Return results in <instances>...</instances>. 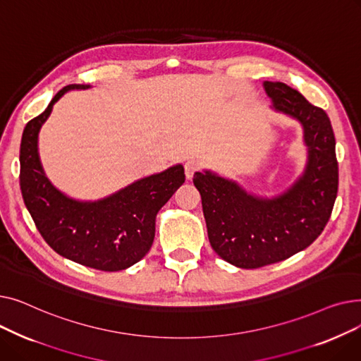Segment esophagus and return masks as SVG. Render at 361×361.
<instances>
[{
	"instance_id": "esophagus-1",
	"label": "esophagus",
	"mask_w": 361,
	"mask_h": 361,
	"mask_svg": "<svg viewBox=\"0 0 361 361\" xmlns=\"http://www.w3.org/2000/svg\"><path fill=\"white\" fill-rule=\"evenodd\" d=\"M200 168V164H199V161H196V159H188L185 164H184V171H185V177L190 180L193 176H195V173L196 171Z\"/></svg>"
}]
</instances>
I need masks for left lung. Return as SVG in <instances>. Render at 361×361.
<instances>
[{"label": "left lung", "instance_id": "8db88e82", "mask_svg": "<svg viewBox=\"0 0 361 361\" xmlns=\"http://www.w3.org/2000/svg\"><path fill=\"white\" fill-rule=\"evenodd\" d=\"M274 109L298 120L307 164L279 196L257 197L211 171L196 173L207 237L215 253L243 269H256L305 250L328 224L338 193L335 136L326 112L281 82H264Z\"/></svg>", "mask_w": 361, "mask_h": 361}]
</instances>
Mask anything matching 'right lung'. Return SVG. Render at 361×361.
<instances>
[{"label":"right lung","mask_w":361,"mask_h":361,"mask_svg":"<svg viewBox=\"0 0 361 361\" xmlns=\"http://www.w3.org/2000/svg\"><path fill=\"white\" fill-rule=\"evenodd\" d=\"M87 87L66 86L26 124L20 143V190L37 231L54 252L83 267L116 272L130 268L149 252L157 214L185 177L178 164L98 202H79L56 190L42 169L37 135L66 92Z\"/></svg>","instance_id":"right-lung-1"}]
</instances>
